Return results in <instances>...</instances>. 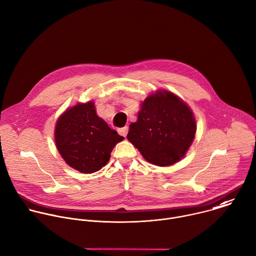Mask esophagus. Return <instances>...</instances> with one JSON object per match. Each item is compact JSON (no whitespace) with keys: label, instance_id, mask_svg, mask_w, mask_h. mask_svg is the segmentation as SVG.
<instances>
[{"label":"esophagus","instance_id":"34e87169","mask_svg":"<svg viewBox=\"0 0 256 256\" xmlns=\"http://www.w3.org/2000/svg\"><path fill=\"white\" fill-rule=\"evenodd\" d=\"M118 134H120V136H126L128 132V126L120 128H118Z\"/></svg>","mask_w":256,"mask_h":256}]
</instances>
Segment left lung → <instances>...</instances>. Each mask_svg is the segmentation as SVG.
Wrapping results in <instances>:
<instances>
[{
  "label": "left lung",
  "mask_w": 256,
  "mask_h": 256,
  "mask_svg": "<svg viewBox=\"0 0 256 256\" xmlns=\"http://www.w3.org/2000/svg\"><path fill=\"white\" fill-rule=\"evenodd\" d=\"M196 120L190 108L174 94L162 90L140 104L128 140L150 162L164 166L179 162L193 142Z\"/></svg>",
  "instance_id": "left-lung-1"
}]
</instances>
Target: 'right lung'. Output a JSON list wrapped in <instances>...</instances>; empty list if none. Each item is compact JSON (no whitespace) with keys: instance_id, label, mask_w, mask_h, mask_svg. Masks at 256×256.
<instances>
[{"instance_id":"add662e5","label":"right lung","mask_w":256,"mask_h":256,"mask_svg":"<svg viewBox=\"0 0 256 256\" xmlns=\"http://www.w3.org/2000/svg\"><path fill=\"white\" fill-rule=\"evenodd\" d=\"M54 134L57 150L66 164L86 174L106 166L114 146L124 138L96 114L92 102L64 112Z\"/></svg>"}]
</instances>
